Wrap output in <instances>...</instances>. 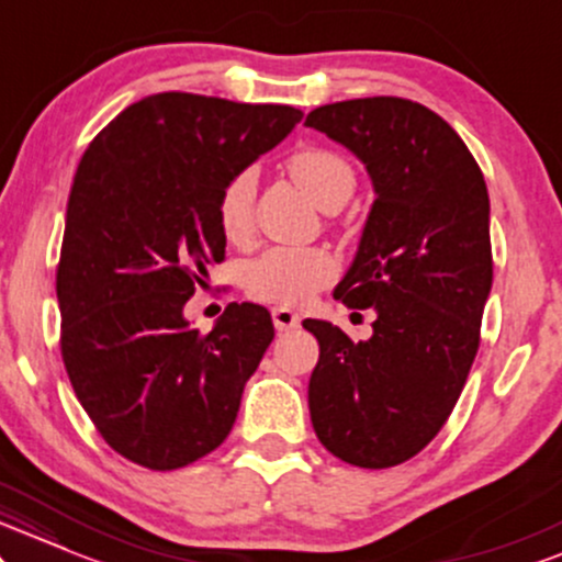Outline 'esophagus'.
I'll return each mask as SVG.
<instances>
[{"instance_id": "esophagus-1", "label": "esophagus", "mask_w": 562, "mask_h": 562, "mask_svg": "<svg viewBox=\"0 0 562 562\" xmlns=\"http://www.w3.org/2000/svg\"><path fill=\"white\" fill-rule=\"evenodd\" d=\"M273 326L276 331H289V328L300 326V315L289 307H273Z\"/></svg>"}]
</instances>
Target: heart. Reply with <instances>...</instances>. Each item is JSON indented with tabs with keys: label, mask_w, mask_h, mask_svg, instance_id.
Here are the masks:
<instances>
[{
	"label": "heart",
	"mask_w": 562,
	"mask_h": 562,
	"mask_svg": "<svg viewBox=\"0 0 562 562\" xmlns=\"http://www.w3.org/2000/svg\"><path fill=\"white\" fill-rule=\"evenodd\" d=\"M289 176L326 213H334L355 191V170L331 149L307 147L286 162ZM255 176L244 170L231 178L217 200V221L228 241L247 239L252 231ZM336 276V260L318 247H273L255 257L244 270L247 292L270 305H305L315 292L326 289Z\"/></svg>",
	"instance_id": "b5f03b06"
}]
</instances>
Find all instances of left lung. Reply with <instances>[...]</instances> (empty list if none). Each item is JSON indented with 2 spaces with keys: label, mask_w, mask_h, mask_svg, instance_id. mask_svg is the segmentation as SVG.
<instances>
[{
  "label": "left lung",
  "mask_w": 562,
  "mask_h": 562,
  "mask_svg": "<svg viewBox=\"0 0 562 562\" xmlns=\"http://www.w3.org/2000/svg\"><path fill=\"white\" fill-rule=\"evenodd\" d=\"M305 125L352 151L375 200L334 296L375 310L352 341L307 318L321 358L310 375L313 428L358 468L418 454L450 418L479 352L492 289L490 194L463 138L424 104L368 97L323 104Z\"/></svg>",
  "instance_id": "left-lung-1"
}]
</instances>
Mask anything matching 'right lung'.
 Listing matches in <instances>:
<instances>
[{
  "mask_svg": "<svg viewBox=\"0 0 562 562\" xmlns=\"http://www.w3.org/2000/svg\"><path fill=\"white\" fill-rule=\"evenodd\" d=\"M300 121L289 104L165 91L125 108L78 162L57 266L59 347L78 402L131 463L176 471L234 426L273 321L231 302L200 334L183 305L226 255L221 191Z\"/></svg>",
  "mask_w": 562,
  "mask_h": 562,
  "instance_id": "obj_1",
  "label": "right lung"
}]
</instances>
